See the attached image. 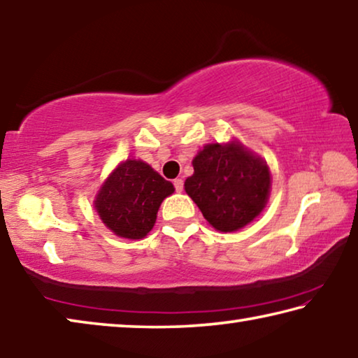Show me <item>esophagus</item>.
Returning <instances> with one entry per match:
<instances>
[{
	"label": "esophagus",
	"instance_id": "obj_1",
	"mask_svg": "<svg viewBox=\"0 0 358 358\" xmlns=\"http://www.w3.org/2000/svg\"><path fill=\"white\" fill-rule=\"evenodd\" d=\"M174 189H176V192H182L184 190V180L182 179H174Z\"/></svg>",
	"mask_w": 358,
	"mask_h": 358
}]
</instances>
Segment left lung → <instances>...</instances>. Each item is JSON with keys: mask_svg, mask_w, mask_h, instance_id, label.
<instances>
[{"mask_svg": "<svg viewBox=\"0 0 358 358\" xmlns=\"http://www.w3.org/2000/svg\"><path fill=\"white\" fill-rule=\"evenodd\" d=\"M192 165L185 192L215 230L236 231L266 206L271 189L269 168L239 141L206 144Z\"/></svg>", "mask_w": 358, "mask_h": 358, "instance_id": "obj_1", "label": "left lung"}]
</instances>
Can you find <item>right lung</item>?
Wrapping results in <instances>:
<instances>
[{
  "instance_id": "add662e5",
  "label": "right lung",
  "mask_w": 358,
  "mask_h": 358,
  "mask_svg": "<svg viewBox=\"0 0 358 358\" xmlns=\"http://www.w3.org/2000/svg\"><path fill=\"white\" fill-rule=\"evenodd\" d=\"M173 192L174 185L150 165L128 158L104 180L95 209L117 236L141 239L154 228L158 208Z\"/></svg>"
}]
</instances>
